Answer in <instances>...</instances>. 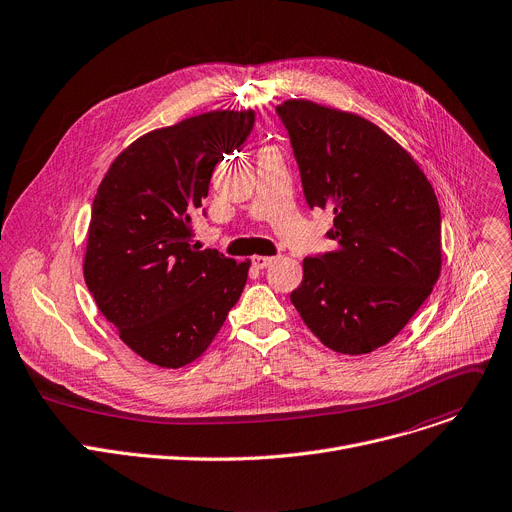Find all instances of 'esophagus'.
<instances>
[{"instance_id":"obj_1","label":"esophagus","mask_w":512,"mask_h":512,"mask_svg":"<svg viewBox=\"0 0 512 512\" xmlns=\"http://www.w3.org/2000/svg\"><path fill=\"white\" fill-rule=\"evenodd\" d=\"M274 263V257H263V255H255L253 257V265L257 267V269H263V267H267V265H271Z\"/></svg>"}]
</instances>
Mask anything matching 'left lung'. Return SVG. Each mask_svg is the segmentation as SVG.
<instances>
[{
  "label": "left lung",
  "mask_w": 512,
  "mask_h": 512,
  "mask_svg": "<svg viewBox=\"0 0 512 512\" xmlns=\"http://www.w3.org/2000/svg\"><path fill=\"white\" fill-rule=\"evenodd\" d=\"M306 203L329 210L337 247L302 261L290 294L333 352L389 344L430 296L442 267L440 208L414 156L372 121L290 98L278 107Z\"/></svg>",
  "instance_id": "8db88e82"
}]
</instances>
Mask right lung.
I'll return each mask as SVG.
<instances>
[{"label": "right lung", "instance_id": "add662e5", "mask_svg": "<svg viewBox=\"0 0 512 512\" xmlns=\"http://www.w3.org/2000/svg\"><path fill=\"white\" fill-rule=\"evenodd\" d=\"M253 121L251 109L210 111L148 131L94 195L86 286L123 344L156 366L181 368L206 352L247 284L251 261L191 245V216Z\"/></svg>", "mask_w": 512, "mask_h": 512}]
</instances>
